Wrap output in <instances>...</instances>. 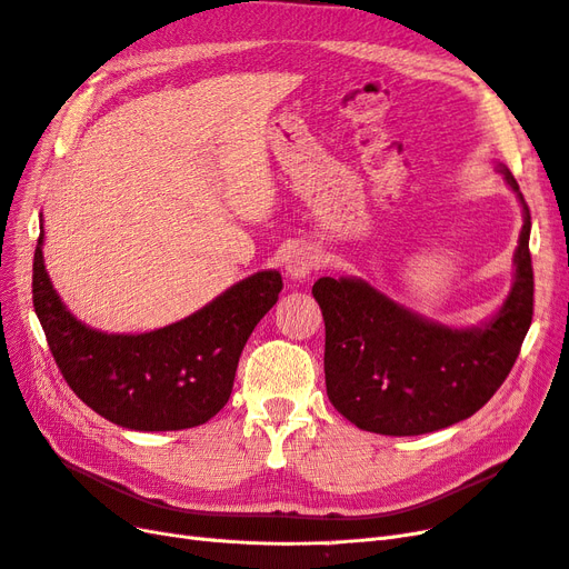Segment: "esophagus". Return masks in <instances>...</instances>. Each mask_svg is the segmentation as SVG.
I'll return each mask as SVG.
<instances>
[{"label": "esophagus", "mask_w": 569, "mask_h": 569, "mask_svg": "<svg viewBox=\"0 0 569 569\" xmlns=\"http://www.w3.org/2000/svg\"><path fill=\"white\" fill-rule=\"evenodd\" d=\"M316 266H318V256L313 253V249H308V247L295 249V251H291V256L287 258V272L295 280L308 278V274L316 270Z\"/></svg>", "instance_id": "1"}]
</instances>
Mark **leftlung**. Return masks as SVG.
Masks as SVG:
<instances>
[{
    "label": "left lung",
    "mask_w": 569,
    "mask_h": 569,
    "mask_svg": "<svg viewBox=\"0 0 569 569\" xmlns=\"http://www.w3.org/2000/svg\"><path fill=\"white\" fill-rule=\"evenodd\" d=\"M515 251V284L498 316L451 330L393 303L363 280L320 278L313 297L325 318V385L332 406L366 432L416 437L456 425L506 382L533 316L531 216Z\"/></svg>",
    "instance_id": "left-lung-1"
}]
</instances>
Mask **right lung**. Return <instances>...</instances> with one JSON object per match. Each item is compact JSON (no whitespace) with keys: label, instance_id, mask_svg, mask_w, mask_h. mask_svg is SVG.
Segmentation results:
<instances>
[{"label":"right lung","instance_id":"obj_1","mask_svg":"<svg viewBox=\"0 0 569 569\" xmlns=\"http://www.w3.org/2000/svg\"><path fill=\"white\" fill-rule=\"evenodd\" d=\"M280 291L282 274L263 270L163 330L107 335L66 311L44 270L42 234L32 261V306L63 380L101 418L137 432L209 422L228 403L244 343Z\"/></svg>","mask_w":569,"mask_h":569}]
</instances>
